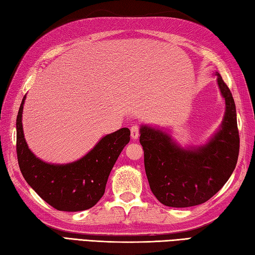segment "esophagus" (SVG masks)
Segmentation results:
<instances>
[{"instance_id": "34e87169", "label": "esophagus", "mask_w": 255, "mask_h": 255, "mask_svg": "<svg viewBox=\"0 0 255 255\" xmlns=\"http://www.w3.org/2000/svg\"><path fill=\"white\" fill-rule=\"evenodd\" d=\"M138 135H140V127H138L137 124H134L131 128V136L133 140H136Z\"/></svg>"}]
</instances>
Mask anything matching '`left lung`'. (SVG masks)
<instances>
[{"instance_id": "1", "label": "left lung", "mask_w": 255, "mask_h": 255, "mask_svg": "<svg viewBox=\"0 0 255 255\" xmlns=\"http://www.w3.org/2000/svg\"><path fill=\"white\" fill-rule=\"evenodd\" d=\"M225 115L219 132L208 144L183 150L165 132L141 128L140 143L152 193L162 204L189 208L202 204L222 189L238 162L240 136L232 93L219 73Z\"/></svg>"}]
</instances>
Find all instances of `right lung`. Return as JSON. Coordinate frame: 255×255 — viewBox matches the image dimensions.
I'll return each instance as SVG.
<instances>
[{
    "mask_svg": "<svg viewBox=\"0 0 255 255\" xmlns=\"http://www.w3.org/2000/svg\"><path fill=\"white\" fill-rule=\"evenodd\" d=\"M23 98L16 119V153L22 175L33 190L53 208L76 212L92 208L102 198L120 153L129 142V129L105 135L81 160L65 165L49 164L30 151L22 128Z\"/></svg>",
    "mask_w": 255,
    "mask_h": 255,
    "instance_id": "obj_1",
    "label": "right lung"
}]
</instances>
